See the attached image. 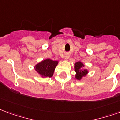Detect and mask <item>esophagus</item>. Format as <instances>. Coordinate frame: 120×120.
<instances>
[{
    "label": "esophagus",
    "instance_id": "obj_1",
    "mask_svg": "<svg viewBox=\"0 0 120 120\" xmlns=\"http://www.w3.org/2000/svg\"><path fill=\"white\" fill-rule=\"evenodd\" d=\"M68 58H69V56H68V55H65V60H67V59H68Z\"/></svg>",
    "mask_w": 120,
    "mask_h": 120
}]
</instances>
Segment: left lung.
<instances>
[{"label": "left lung", "mask_w": 120, "mask_h": 120, "mask_svg": "<svg viewBox=\"0 0 120 120\" xmlns=\"http://www.w3.org/2000/svg\"><path fill=\"white\" fill-rule=\"evenodd\" d=\"M84 65L81 62H77L74 64L75 72L76 73L75 78L77 80L82 79L83 77H85L87 74L88 70L87 69H83Z\"/></svg>", "instance_id": "8db88e82"}]
</instances>
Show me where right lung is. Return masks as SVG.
<instances>
[{"instance_id":"obj_1","label":"right lung","mask_w":120,"mask_h":120,"mask_svg":"<svg viewBox=\"0 0 120 120\" xmlns=\"http://www.w3.org/2000/svg\"><path fill=\"white\" fill-rule=\"evenodd\" d=\"M58 61H53L48 58L36 65L34 68L36 71L43 77H51L53 75L54 70L58 65Z\"/></svg>"}]
</instances>
